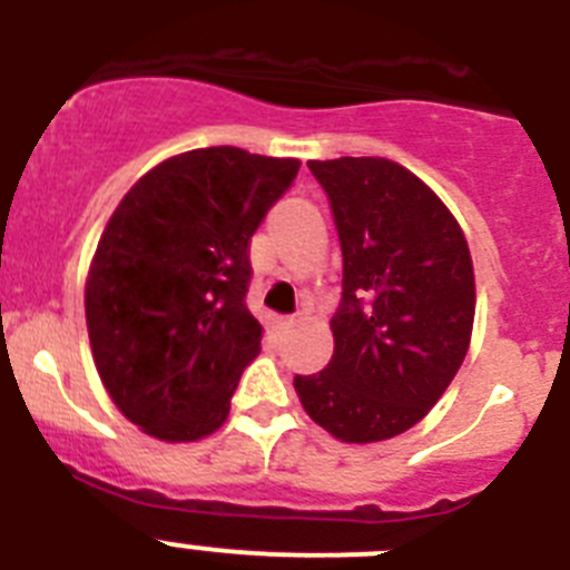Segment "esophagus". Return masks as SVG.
I'll return each mask as SVG.
<instances>
[{
  "instance_id": "esophagus-1",
  "label": "esophagus",
  "mask_w": 570,
  "mask_h": 570,
  "mask_svg": "<svg viewBox=\"0 0 570 570\" xmlns=\"http://www.w3.org/2000/svg\"><path fill=\"white\" fill-rule=\"evenodd\" d=\"M276 325H279L282 331H291L296 325V320L294 316H279V320H276Z\"/></svg>"
}]
</instances>
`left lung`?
I'll return each instance as SVG.
<instances>
[{"mask_svg": "<svg viewBox=\"0 0 570 570\" xmlns=\"http://www.w3.org/2000/svg\"><path fill=\"white\" fill-rule=\"evenodd\" d=\"M342 245L334 356L294 376L311 420L342 442H382L436 405L471 345L473 262L440 196L382 156L308 163Z\"/></svg>", "mask_w": 570, "mask_h": 570, "instance_id": "obj_1", "label": "left lung"}]
</instances>
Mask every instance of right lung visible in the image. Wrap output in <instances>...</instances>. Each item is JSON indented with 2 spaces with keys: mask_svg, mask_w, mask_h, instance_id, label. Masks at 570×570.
<instances>
[{
  "mask_svg": "<svg viewBox=\"0 0 570 570\" xmlns=\"http://www.w3.org/2000/svg\"><path fill=\"white\" fill-rule=\"evenodd\" d=\"M299 159L219 145L170 156L122 196L85 282L99 380L145 434L194 442L228 420L262 325L245 305L250 236Z\"/></svg>",
  "mask_w": 570,
  "mask_h": 570,
  "instance_id": "add662e5",
  "label": "right lung"
}]
</instances>
